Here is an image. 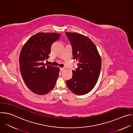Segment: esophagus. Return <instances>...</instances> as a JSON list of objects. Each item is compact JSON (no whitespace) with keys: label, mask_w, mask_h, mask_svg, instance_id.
Wrapping results in <instances>:
<instances>
[{"label":"esophagus","mask_w":133,"mask_h":133,"mask_svg":"<svg viewBox=\"0 0 133 133\" xmlns=\"http://www.w3.org/2000/svg\"><path fill=\"white\" fill-rule=\"evenodd\" d=\"M65 69V68H60V70H61V71H63Z\"/></svg>","instance_id":"esophagus-1"}]
</instances>
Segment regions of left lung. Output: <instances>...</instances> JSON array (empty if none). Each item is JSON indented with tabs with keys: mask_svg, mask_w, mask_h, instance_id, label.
<instances>
[{
	"mask_svg": "<svg viewBox=\"0 0 133 133\" xmlns=\"http://www.w3.org/2000/svg\"><path fill=\"white\" fill-rule=\"evenodd\" d=\"M72 47L74 59L78 61L76 70L66 84L73 93L83 95L96 85L102 66L101 56L96 46L88 37L77 32H66Z\"/></svg>",
	"mask_w": 133,
	"mask_h": 133,
	"instance_id": "1",
	"label": "left lung"
}]
</instances>
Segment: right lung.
<instances>
[{
	"label": "right lung",
	"instance_id": "right-lung-1",
	"mask_svg": "<svg viewBox=\"0 0 133 133\" xmlns=\"http://www.w3.org/2000/svg\"><path fill=\"white\" fill-rule=\"evenodd\" d=\"M60 34L39 32L31 36L23 46L19 55V66L23 79L29 89L43 95L55 87L59 68L43 63L50 54L53 43Z\"/></svg>",
	"mask_w": 133,
	"mask_h": 133
}]
</instances>
